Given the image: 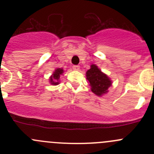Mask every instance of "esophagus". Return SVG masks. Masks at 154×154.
<instances>
[{"label":"esophagus","instance_id":"esophagus-1","mask_svg":"<svg viewBox=\"0 0 154 154\" xmlns=\"http://www.w3.org/2000/svg\"><path fill=\"white\" fill-rule=\"evenodd\" d=\"M73 69L75 71H79L80 70V66H73Z\"/></svg>","mask_w":154,"mask_h":154}]
</instances>
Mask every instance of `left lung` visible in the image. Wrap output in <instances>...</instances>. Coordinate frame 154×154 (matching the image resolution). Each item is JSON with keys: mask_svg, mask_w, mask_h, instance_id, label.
<instances>
[{"mask_svg": "<svg viewBox=\"0 0 154 154\" xmlns=\"http://www.w3.org/2000/svg\"><path fill=\"white\" fill-rule=\"evenodd\" d=\"M87 80L89 83L91 91L96 95L101 97L108 93V88L112 84L111 79L101 71L96 65L92 64L86 73Z\"/></svg>", "mask_w": 154, "mask_h": 154, "instance_id": "1", "label": "left lung"}]
</instances>
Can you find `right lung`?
Here are the masks:
<instances>
[{
  "label": "right lung",
  "instance_id": "right-lung-1",
  "mask_svg": "<svg viewBox=\"0 0 154 154\" xmlns=\"http://www.w3.org/2000/svg\"><path fill=\"white\" fill-rule=\"evenodd\" d=\"M64 70L63 68H55L54 71L49 78V83L53 86H57L60 84V76L63 75L64 73Z\"/></svg>",
  "mask_w": 154,
  "mask_h": 154
}]
</instances>
